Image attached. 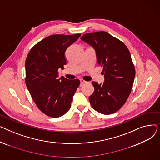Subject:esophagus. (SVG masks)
<instances>
[{
    "label": "esophagus",
    "instance_id": "esophagus-1",
    "mask_svg": "<svg viewBox=\"0 0 160 160\" xmlns=\"http://www.w3.org/2000/svg\"><path fill=\"white\" fill-rule=\"evenodd\" d=\"M80 83H81V84H83V83H87V82H86V81L83 80V79H80Z\"/></svg>",
    "mask_w": 160,
    "mask_h": 160
}]
</instances>
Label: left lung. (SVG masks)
Here are the masks:
<instances>
[{
	"label": "left lung",
	"instance_id": "left-lung-1",
	"mask_svg": "<svg viewBox=\"0 0 160 160\" xmlns=\"http://www.w3.org/2000/svg\"><path fill=\"white\" fill-rule=\"evenodd\" d=\"M81 40L93 47L104 82H92L95 90L89 100L97 112L104 115L118 111L127 101L135 78V68L128 48L122 41L101 31L88 33Z\"/></svg>",
	"mask_w": 160,
	"mask_h": 160
}]
</instances>
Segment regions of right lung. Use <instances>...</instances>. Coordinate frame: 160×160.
Wrapping results in <instances>:
<instances>
[{"label":"right lung","instance_id":"1","mask_svg":"<svg viewBox=\"0 0 160 160\" xmlns=\"http://www.w3.org/2000/svg\"><path fill=\"white\" fill-rule=\"evenodd\" d=\"M80 33L56 34L39 41L30 50L25 62L27 87L39 110L51 117L65 114L79 86L78 79L58 77V69H63L65 50L77 41Z\"/></svg>","mask_w":160,"mask_h":160}]
</instances>
